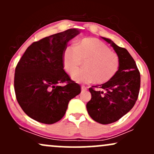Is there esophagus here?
Returning <instances> with one entry per match:
<instances>
[{"instance_id": "1", "label": "esophagus", "mask_w": 154, "mask_h": 154, "mask_svg": "<svg viewBox=\"0 0 154 154\" xmlns=\"http://www.w3.org/2000/svg\"><path fill=\"white\" fill-rule=\"evenodd\" d=\"M81 89H82V91L83 92V91H87L88 88H87V87H85V86H84V85H82V87H81Z\"/></svg>"}]
</instances>
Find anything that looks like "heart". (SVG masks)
I'll return each mask as SVG.
<instances>
[{"mask_svg":"<svg viewBox=\"0 0 154 154\" xmlns=\"http://www.w3.org/2000/svg\"><path fill=\"white\" fill-rule=\"evenodd\" d=\"M84 61V69L73 72L72 78L77 82L103 84L114 78L119 69L118 55L95 38H85L76 45L66 47L63 53V68L74 72Z\"/></svg>","mask_w":154,"mask_h":154,"instance_id":"1","label":"heart"}]
</instances>
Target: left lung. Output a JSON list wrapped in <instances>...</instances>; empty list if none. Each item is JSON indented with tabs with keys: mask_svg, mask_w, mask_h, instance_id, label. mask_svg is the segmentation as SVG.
Listing matches in <instances>:
<instances>
[{
	"mask_svg": "<svg viewBox=\"0 0 154 154\" xmlns=\"http://www.w3.org/2000/svg\"><path fill=\"white\" fill-rule=\"evenodd\" d=\"M113 47L119 58V69L109 82L89 88L91 99L86 108L94 121L107 125L121 119L135 105L140 87V75L135 60L128 50L103 38ZM101 88L102 91L95 89Z\"/></svg>",
	"mask_w": 154,
	"mask_h": 154,
	"instance_id": "left-lung-1",
	"label": "left lung"
}]
</instances>
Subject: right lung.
<instances>
[{"label": "right lung", "instance_id": "1", "mask_svg": "<svg viewBox=\"0 0 154 154\" xmlns=\"http://www.w3.org/2000/svg\"><path fill=\"white\" fill-rule=\"evenodd\" d=\"M79 33L69 29L32 43L17 63L14 75L17 100L24 113L39 122L51 125L62 119L72 98L81 92L63 69L67 43ZM66 82L64 86L60 83Z\"/></svg>", "mask_w": 154, "mask_h": 154}]
</instances>
